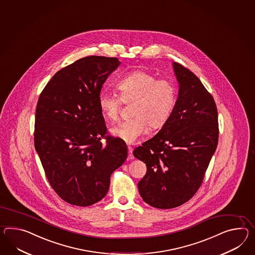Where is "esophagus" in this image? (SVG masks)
Masks as SVG:
<instances>
[{"mask_svg":"<svg viewBox=\"0 0 255 255\" xmlns=\"http://www.w3.org/2000/svg\"><path fill=\"white\" fill-rule=\"evenodd\" d=\"M133 158H134V156L132 155V148L130 146H128V159L131 160Z\"/></svg>","mask_w":255,"mask_h":255,"instance_id":"obj_1","label":"esophagus"}]
</instances>
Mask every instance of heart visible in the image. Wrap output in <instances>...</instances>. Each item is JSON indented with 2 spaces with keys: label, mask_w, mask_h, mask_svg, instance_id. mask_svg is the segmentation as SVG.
I'll return each instance as SVG.
<instances>
[{
  "label": "heart",
  "mask_w": 255,
  "mask_h": 255,
  "mask_svg": "<svg viewBox=\"0 0 255 255\" xmlns=\"http://www.w3.org/2000/svg\"><path fill=\"white\" fill-rule=\"evenodd\" d=\"M120 97L110 92L99 96V107L103 117L114 122L119 118L123 101L133 102V118L121 122L111 129L113 136L133 143L152 129L161 128L167 123L176 104V88L165 78L157 79L155 75L137 70L124 76L117 84Z\"/></svg>",
  "instance_id": "obj_1"
}]
</instances>
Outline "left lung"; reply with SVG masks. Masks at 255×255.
I'll return each mask as SVG.
<instances>
[{
	"label": "left lung",
	"mask_w": 255,
	"mask_h": 255,
	"mask_svg": "<svg viewBox=\"0 0 255 255\" xmlns=\"http://www.w3.org/2000/svg\"><path fill=\"white\" fill-rule=\"evenodd\" d=\"M179 95L167 123L155 136L133 151L147 171L138 182L148 205L169 209L183 205L201 186L217 149L218 109L198 77L173 62Z\"/></svg>",
	"instance_id": "left-lung-1"
}]
</instances>
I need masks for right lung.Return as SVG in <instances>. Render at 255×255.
I'll return each instance as SVG.
<instances>
[{
  "label": "right lung",
  "mask_w": 255,
  "mask_h": 255,
  "mask_svg": "<svg viewBox=\"0 0 255 255\" xmlns=\"http://www.w3.org/2000/svg\"><path fill=\"white\" fill-rule=\"evenodd\" d=\"M120 64L113 57L82 58L58 71L38 98L35 148L50 186L71 205L104 198L111 175L127 158L125 141L106 136L99 107L102 85Z\"/></svg>",
  "instance_id": "right-lung-1"
}]
</instances>
